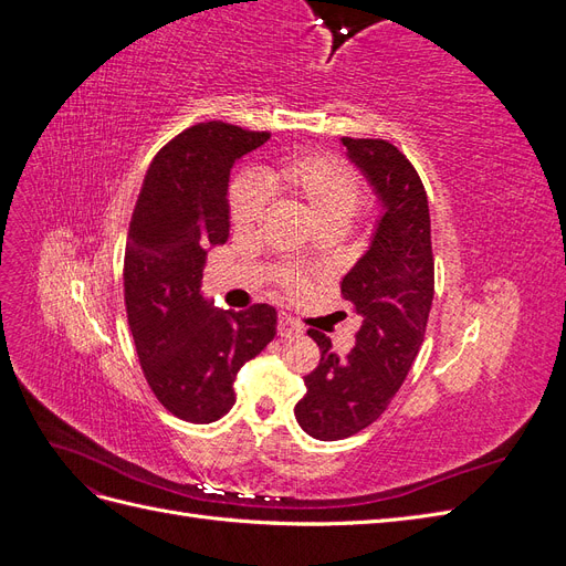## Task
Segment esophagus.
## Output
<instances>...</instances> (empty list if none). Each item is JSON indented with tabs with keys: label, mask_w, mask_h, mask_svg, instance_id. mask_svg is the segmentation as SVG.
Masks as SVG:
<instances>
[{
	"label": "esophagus",
	"mask_w": 566,
	"mask_h": 566,
	"mask_svg": "<svg viewBox=\"0 0 566 566\" xmlns=\"http://www.w3.org/2000/svg\"><path fill=\"white\" fill-rule=\"evenodd\" d=\"M302 333V325L290 316V314H281L279 316V335L281 337H297Z\"/></svg>",
	"instance_id": "obj_1"
}]
</instances>
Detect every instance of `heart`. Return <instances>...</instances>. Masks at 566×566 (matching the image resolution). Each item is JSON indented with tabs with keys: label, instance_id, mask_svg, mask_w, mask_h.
Returning <instances> with one entry per match:
<instances>
[{
	"label": "heart",
	"instance_id": "b5f03b06",
	"mask_svg": "<svg viewBox=\"0 0 566 566\" xmlns=\"http://www.w3.org/2000/svg\"><path fill=\"white\" fill-rule=\"evenodd\" d=\"M264 196L285 198L314 221L316 229L345 227L361 200V181L354 169L333 156H297L264 167L256 175V188L241 184L231 193V227L250 233L264 214ZM283 285L300 290L304 281L285 273Z\"/></svg>",
	"mask_w": 566,
	"mask_h": 566
}]
</instances>
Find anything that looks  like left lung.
I'll use <instances>...</instances> for the list:
<instances>
[{"label": "left lung", "mask_w": 566, "mask_h": 566, "mask_svg": "<svg viewBox=\"0 0 566 566\" xmlns=\"http://www.w3.org/2000/svg\"><path fill=\"white\" fill-rule=\"evenodd\" d=\"M380 202L366 254L342 279V297L361 316L356 347L342 358L331 337L310 331L321 349L295 406L302 430L321 441L347 439L378 420L422 347L434 297L430 205L403 153L382 139L342 136Z\"/></svg>", "instance_id": "8db88e82"}]
</instances>
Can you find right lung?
I'll return each mask as SVG.
<instances>
[{"label":"right lung","mask_w":566,"mask_h":566,"mask_svg":"<svg viewBox=\"0 0 566 566\" xmlns=\"http://www.w3.org/2000/svg\"><path fill=\"white\" fill-rule=\"evenodd\" d=\"M269 132L200 123L175 136L144 177L125 248V306L146 380L169 413L214 422L235 403L233 380L276 335V310H217L202 266L229 238L233 165Z\"/></svg>","instance_id":"right-lung-1"}]
</instances>
